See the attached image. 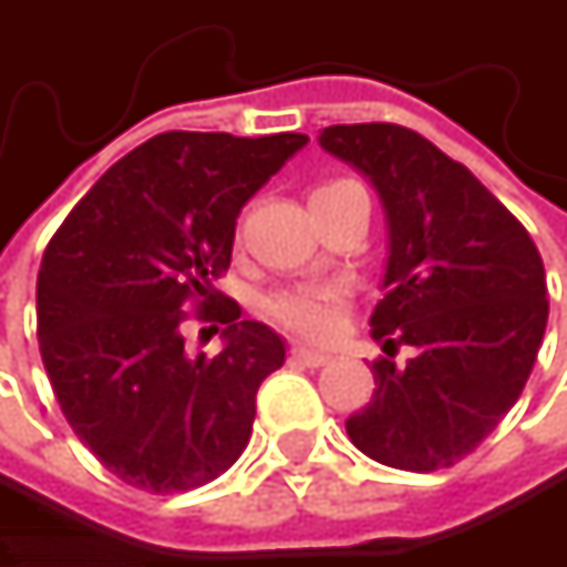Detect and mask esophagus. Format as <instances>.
Instances as JSON below:
<instances>
[{
	"mask_svg": "<svg viewBox=\"0 0 567 567\" xmlns=\"http://www.w3.org/2000/svg\"><path fill=\"white\" fill-rule=\"evenodd\" d=\"M288 354H291V361H298V364H305V368H321V364H328V361H331V354L315 351V348H301V344H295Z\"/></svg>",
	"mask_w": 567,
	"mask_h": 567,
	"instance_id": "obj_1",
	"label": "esophagus"
}]
</instances>
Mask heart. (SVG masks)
I'll return each mask as SVG.
<instances>
[{
	"label": "heart",
	"instance_id": "heart-1",
	"mask_svg": "<svg viewBox=\"0 0 567 567\" xmlns=\"http://www.w3.org/2000/svg\"><path fill=\"white\" fill-rule=\"evenodd\" d=\"M351 189H361V186L348 176L321 179L311 186V196H308L311 209L328 206ZM344 311H348V295L338 285H291L266 298V318L305 341H331L344 324Z\"/></svg>",
	"mask_w": 567,
	"mask_h": 567
}]
</instances>
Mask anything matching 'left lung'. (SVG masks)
Listing matches in <instances>:
<instances>
[{
    "instance_id": "left-lung-1",
    "label": "left lung",
    "mask_w": 567,
    "mask_h": 567,
    "mask_svg": "<svg viewBox=\"0 0 567 567\" xmlns=\"http://www.w3.org/2000/svg\"><path fill=\"white\" fill-rule=\"evenodd\" d=\"M321 147L364 171L391 226L371 338V403L351 443L394 470L433 473L470 456L512 410L548 324V285L528 229L426 137L400 124H334ZM400 347L411 358L394 365Z\"/></svg>"
}]
</instances>
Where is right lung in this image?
Here are the masks:
<instances>
[{
	"label": "right lung",
	"instance_id": "add662e5",
	"mask_svg": "<svg viewBox=\"0 0 567 567\" xmlns=\"http://www.w3.org/2000/svg\"><path fill=\"white\" fill-rule=\"evenodd\" d=\"M305 134L167 131L121 157L64 216L39 272V351L74 436L127 486L186 493L226 473L252 436L256 391L285 344L216 291L236 216ZM224 324L189 359L178 328ZM203 334V331H199Z\"/></svg>",
	"mask_w": 567,
	"mask_h": 567
}]
</instances>
